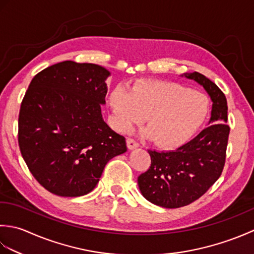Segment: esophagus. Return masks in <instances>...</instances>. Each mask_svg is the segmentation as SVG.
<instances>
[{
  "instance_id": "34e87169",
  "label": "esophagus",
  "mask_w": 254,
  "mask_h": 254,
  "mask_svg": "<svg viewBox=\"0 0 254 254\" xmlns=\"http://www.w3.org/2000/svg\"><path fill=\"white\" fill-rule=\"evenodd\" d=\"M127 145L128 149H135L139 146L138 143L136 141H134L133 138H127Z\"/></svg>"
}]
</instances>
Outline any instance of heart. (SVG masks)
<instances>
[{
  "mask_svg": "<svg viewBox=\"0 0 254 254\" xmlns=\"http://www.w3.org/2000/svg\"><path fill=\"white\" fill-rule=\"evenodd\" d=\"M109 105L117 130H130L145 116L148 127L142 131L143 135L168 148L189 141L208 109L202 93L166 80H138L131 90L117 86L109 95Z\"/></svg>",
  "mask_w": 254,
  "mask_h": 254,
  "instance_id": "obj_1",
  "label": "heart"
}]
</instances>
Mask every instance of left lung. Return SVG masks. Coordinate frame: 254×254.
<instances>
[{
  "instance_id": "left-lung-1",
  "label": "left lung",
  "mask_w": 254,
  "mask_h": 254,
  "mask_svg": "<svg viewBox=\"0 0 254 254\" xmlns=\"http://www.w3.org/2000/svg\"><path fill=\"white\" fill-rule=\"evenodd\" d=\"M199 84L212 100L206 127L176 150H148L149 169L137 178L142 195L157 206L178 208L201 197L222 175L230 128L227 100L216 84L203 74L180 75Z\"/></svg>"
}]
</instances>
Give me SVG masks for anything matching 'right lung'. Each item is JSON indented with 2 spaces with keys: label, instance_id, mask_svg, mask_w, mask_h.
I'll use <instances>...</instances> for the list:
<instances>
[{
  "label": "right lung",
  "instance_id": "obj_1",
  "mask_svg": "<svg viewBox=\"0 0 254 254\" xmlns=\"http://www.w3.org/2000/svg\"><path fill=\"white\" fill-rule=\"evenodd\" d=\"M110 72L93 63L64 61L32 78L21 102L18 144L30 172L48 191L82 196L99 182L126 138L105 122Z\"/></svg>",
  "mask_w": 254,
  "mask_h": 254
}]
</instances>
